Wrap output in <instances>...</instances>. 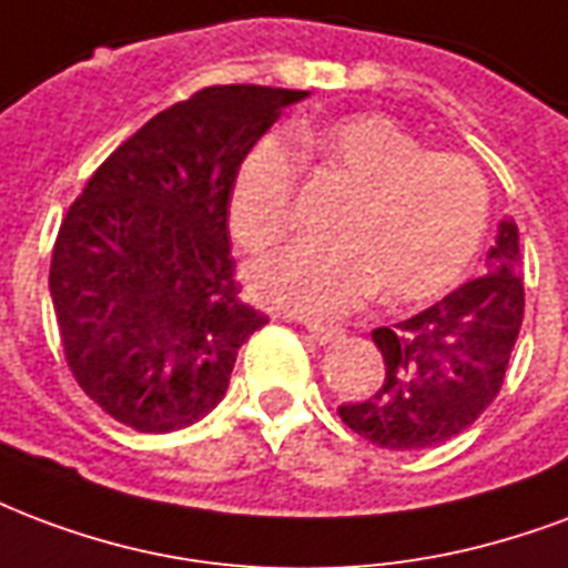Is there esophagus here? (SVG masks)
Returning <instances> with one entry per match:
<instances>
[{"instance_id": "obj_1", "label": "esophagus", "mask_w": 568, "mask_h": 568, "mask_svg": "<svg viewBox=\"0 0 568 568\" xmlns=\"http://www.w3.org/2000/svg\"><path fill=\"white\" fill-rule=\"evenodd\" d=\"M306 331H310V337L316 339V343H322V346H325V343H331V339L339 337V334H343L339 327L318 325V322H310V325H306Z\"/></svg>"}]
</instances>
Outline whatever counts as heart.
<instances>
[{
	"mask_svg": "<svg viewBox=\"0 0 568 568\" xmlns=\"http://www.w3.org/2000/svg\"><path fill=\"white\" fill-rule=\"evenodd\" d=\"M297 153L318 178L348 189L331 220V243L297 241L250 267L267 304L304 316H337L364 297L422 304L460 280L485 241L490 189L476 159L424 150L382 113L301 123ZM301 162L280 138L243 155L231 186V237L262 252L295 225Z\"/></svg>",
	"mask_w": 568,
	"mask_h": 568,
	"instance_id": "heart-1",
	"label": "heart"
}]
</instances>
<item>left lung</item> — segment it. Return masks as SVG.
I'll list each match as a JSON object with an SVG mask.
<instances>
[{
  "mask_svg": "<svg viewBox=\"0 0 568 568\" xmlns=\"http://www.w3.org/2000/svg\"><path fill=\"white\" fill-rule=\"evenodd\" d=\"M524 322L518 225L499 222L487 273L390 327L373 343L379 390L337 413L348 430L390 452H418L464 434L494 403Z\"/></svg>",
  "mask_w": 568,
  "mask_h": 568,
  "instance_id": "left-lung-1",
  "label": "left lung"
}]
</instances>
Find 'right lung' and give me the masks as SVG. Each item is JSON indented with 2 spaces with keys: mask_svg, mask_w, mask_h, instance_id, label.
<instances>
[{
  "mask_svg": "<svg viewBox=\"0 0 568 568\" xmlns=\"http://www.w3.org/2000/svg\"><path fill=\"white\" fill-rule=\"evenodd\" d=\"M304 95L192 92L116 146L65 213L50 258L65 364L125 427L171 434L204 418L267 322L241 301L229 199L243 155Z\"/></svg>",
  "mask_w": 568,
  "mask_h": 568,
  "instance_id": "1",
  "label": "right lung"
}]
</instances>
